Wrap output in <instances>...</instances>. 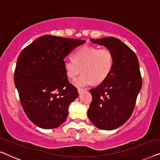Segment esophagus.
Wrapping results in <instances>:
<instances>
[{"label":"esophagus","mask_w":160,"mask_h":160,"mask_svg":"<svg viewBox=\"0 0 160 160\" xmlns=\"http://www.w3.org/2000/svg\"><path fill=\"white\" fill-rule=\"evenodd\" d=\"M85 90L84 89H82V88H78V93H79V94H80V93H82L83 91H84Z\"/></svg>","instance_id":"obj_1"}]
</instances>
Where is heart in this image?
<instances>
[{
  "instance_id": "1",
  "label": "heart",
  "mask_w": 160,
  "mask_h": 160,
  "mask_svg": "<svg viewBox=\"0 0 160 160\" xmlns=\"http://www.w3.org/2000/svg\"><path fill=\"white\" fill-rule=\"evenodd\" d=\"M63 63L67 75L70 79H75L82 72L74 81V85L85 87L93 82H102L108 77L113 65V54L107 48L84 46L73 53V59L66 58Z\"/></svg>"
}]
</instances>
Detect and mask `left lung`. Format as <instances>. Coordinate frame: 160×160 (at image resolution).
I'll use <instances>...</instances> for the list:
<instances>
[{
    "label": "left lung",
    "instance_id": "left-lung-1",
    "mask_svg": "<svg viewBox=\"0 0 160 160\" xmlns=\"http://www.w3.org/2000/svg\"><path fill=\"white\" fill-rule=\"evenodd\" d=\"M91 41L112 51L113 65L108 77L98 86L90 90L92 102L88 117L96 128L114 130L131 116L142 87L138 59L127 45L116 38L91 39Z\"/></svg>",
    "mask_w": 160,
    "mask_h": 160
}]
</instances>
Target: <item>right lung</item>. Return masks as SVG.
Here are the masks:
<instances>
[{"instance_id":"obj_1","label":"right lung","mask_w":160,"mask_h":160,"mask_svg":"<svg viewBox=\"0 0 160 160\" xmlns=\"http://www.w3.org/2000/svg\"><path fill=\"white\" fill-rule=\"evenodd\" d=\"M85 42L46 35L19 53L14 84L26 115L39 128H56L66 120L69 106L78 92L69 83L63 62Z\"/></svg>"}]
</instances>
